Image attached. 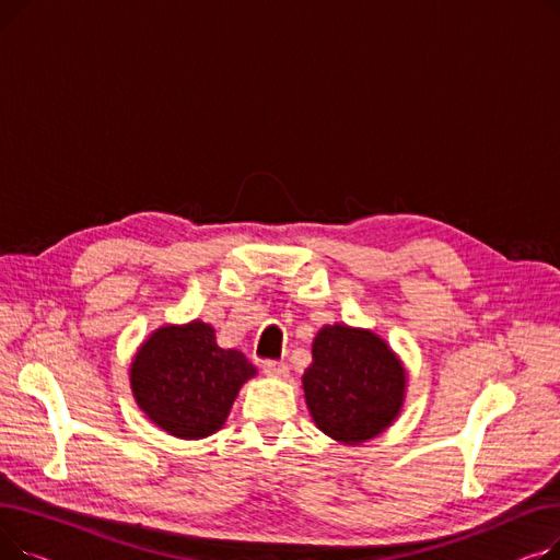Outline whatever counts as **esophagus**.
Listing matches in <instances>:
<instances>
[{
	"label": "esophagus",
	"mask_w": 560,
	"mask_h": 560,
	"mask_svg": "<svg viewBox=\"0 0 560 560\" xmlns=\"http://www.w3.org/2000/svg\"><path fill=\"white\" fill-rule=\"evenodd\" d=\"M262 372L268 376L283 378V376H288V365L283 361H262Z\"/></svg>",
	"instance_id": "obj_1"
}]
</instances>
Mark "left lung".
Segmentation results:
<instances>
[{"mask_svg":"<svg viewBox=\"0 0 560 560\" xmlns=\"http://www.w3.org/2000/svg\"><path fill=\"white\" fill-rule=\"evenodd\" d=\"M304 397L319 431L345 445L378 435L404 401V368L376 334L334 325L313 340Z\"/></svg>","mask_w":560,"mask_h":560,"instance_id":"8db88e82","label":"left lung"}]
</instances>
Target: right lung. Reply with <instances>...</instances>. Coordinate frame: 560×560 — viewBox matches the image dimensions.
<instances>
[{"label": "right lung", "mask_w": 560, "mask_h": 560, "mask_svg": "<svg viewBox=\"0 0 560 560\" xmlns=\"http://www.w3.org/2000/svg\"><path fill=\"white\" fill-rule=\"evenodd\" d=\"M256 374L243 351L222 349L203 322L154 331L131 365V388L147 418L176 438L215 433L241 386Z\"/></svg>", "instance_id": "right-lung-1"}]
</instances>
